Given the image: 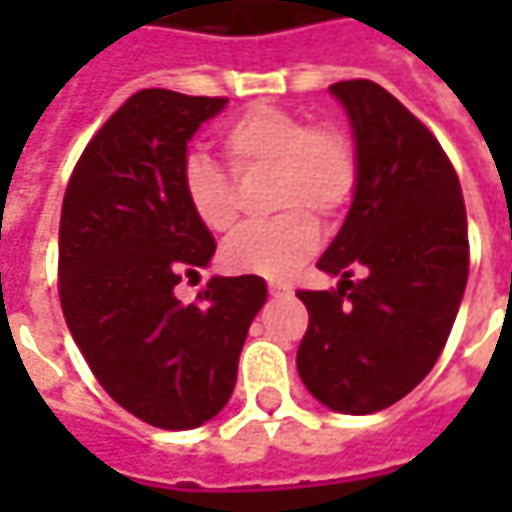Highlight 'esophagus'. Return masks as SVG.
<instances>
[{
  "instance_id": "obj_1",
  "label": "esophagus",
  "mask_w": 512,
  "mask_h": 512,
  "mask_svg": "<svg viewBox=\"0 0 512 512\" xmlns=\"http://www.w3.org/2000/svg\"><path fill=\"white\" fill-rule=\"evenodd\" d=\"M267 290H270V296H290L293 293V287L285 285V282H267Z\"/></svg>"
}]
</instances>
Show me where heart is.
<instances>
[{"label":"heart","instance_id":"heart-1","mask_svg":"<svg viewBox=\"0 0 512 512\" xmlns=\"http://www.w3.org/2000/svg\"><path fill=\"white\" fill-rule=\"evenodd\" d=\"M227 165L236 176L270 170V207L282 213L267 225L236 233L222 250L233 273L282 279L316 250V219L330 222L350 205L359 182V159L350 136L330 125H307V119L279 108L245 110L219 136ZM182 196L193 219L210 233L236 227L233 185L222 168L202 153H190L182 165Z\"/></svg>","mask_w":512,"mask_h":512}]
</instances>
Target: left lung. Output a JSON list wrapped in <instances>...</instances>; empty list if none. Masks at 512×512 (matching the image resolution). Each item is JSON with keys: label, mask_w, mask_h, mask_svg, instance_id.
<instances>
[{"label": "left lung", "mask_w": 512, "mask_h": 512, "mask_svg": "<svg viewBox=\"0 0 512 512\" xmlns=\"http://www.w3.org/2000/svg\"><path fill=\"white\" fill-rule=\"evenodd\" d=\"M347 110L359 182L319 270L336 290H299L310 325L296 367L319 402L367 416L404 399L444 350L470 245L459 176L436 136L370 79L330 85ZM353 266L368 276L350 283Z\"/></svg>", "instance_id": "1"}]
</instances>
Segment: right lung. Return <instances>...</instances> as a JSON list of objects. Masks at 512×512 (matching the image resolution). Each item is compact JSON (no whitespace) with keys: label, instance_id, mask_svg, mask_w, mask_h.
I'll use <instances>...</instances> for the list:
<instances>
[{"label":"right lung","instance_id":"obj_1","mask_svg":"<svg viewBox=\"0 0 512 512\" xmlns=\"http://www.w3.org/2000/svg\"><path fill=\"white\" fill-rule=\"evenodd\" d=\"M222 96L133 93L88 142L59 222V299L96 382L162 430L210 422L236 387L247 327L267 299L259 276H213L193 305L185 276L216 242L182 196L187 142Z\"/></svg>","mask_w":512,"mask_h":512}]
</instances>
